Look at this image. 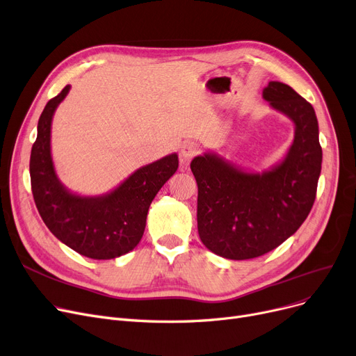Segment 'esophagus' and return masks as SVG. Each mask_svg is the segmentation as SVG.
<instances>
[{
    "label": "esophagus",
    "instance_id": "obj_1",
    "mask_svg": "<svg viewBox=\"0 0 356 356\" xmlns=\"http://www.w3.org/2000/svg\"><path fill=\"white\" fill-rule=\"evenodd\" d=\"M196 154H199V145L196 143H184L180 148V163H189Z\"/></svg>",
    "mask_w": 356,
    "mask_h": 356
}]
</instances>
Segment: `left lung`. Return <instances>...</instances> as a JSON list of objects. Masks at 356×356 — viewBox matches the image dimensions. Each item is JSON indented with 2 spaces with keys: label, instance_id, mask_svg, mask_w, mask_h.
Here are the masks:
<instances>
[{
  "label": "left lung",
  "instance_id": "8db88e82",
  "mask_svg": "<svg viewBox=\"0 0 356 356\" xmlns=\"http://www.w3.org/2000/svg\"><path fill=\"white\" fill-rule=\"evenodd\" d=\"M264 99L293 123L282 161L261 173L204 152L192 160L197 183V233L208 250L231 260L254 259L282 244L310 213L323 152L313 106L289 86L270 81Z\"/></svg>",
  "mask_w": 356,
  "mask_h": 356
}]
</instances>
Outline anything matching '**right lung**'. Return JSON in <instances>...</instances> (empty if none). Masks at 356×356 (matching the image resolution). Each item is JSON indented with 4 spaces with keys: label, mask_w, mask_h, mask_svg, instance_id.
<instances>
[{
    "label": "right lung",
    "mask_w": 356,
    "mask_h": 356,
    "mask_svg": "<svg viewBox=\"0 0 356 356\" xmlns=\"http://www.w3.org/2000/svg\"><path fill=\"white\" fill-rule=\"evenodd\" d=\"M67 86L48 102L39 118L30 154V181L35 204L51 233L86 257L107 260L127 254L141 241L152 199L179 167L177 154L143 165L113 191L83 196L59 180L51 152L54 113L70 92Z\"/></svg>",
    "instance_id": "obj_1"
}]
</instances>
